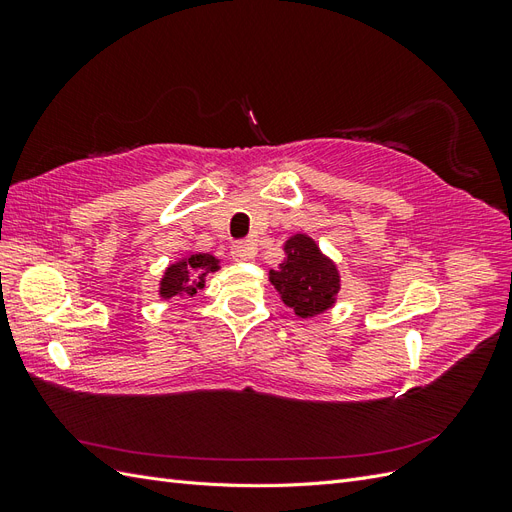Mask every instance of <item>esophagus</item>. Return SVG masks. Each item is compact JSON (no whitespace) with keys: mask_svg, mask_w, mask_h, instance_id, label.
<instances>
[{"mask_svg":"<svg viewBox=\"0 0 512 512\" xmlns=\"http://www.w3.org/2000/svg\"><path fill=\"white\" fill-rule=\"evenodd\" d=\"M230 254L237 262L252 260L256 256V245L252 241H239L230 247Z\"/></svg>","mask_w":512,"mask_h":512,"instance_id":"esophagus-1","label":"esophagus"}]
</instances>
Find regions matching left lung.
I'll return each instance as SVG.
<instances>
[{"label":"left lung","instance_id":"obj_1","mask_svg":"<svg viewBox=\"0 0 512 512\" xmlns=\"http://www.w3.org/2000/svg\"><path fill=\"white\" fill-rule=\"evenodd\" d=\"M284 254L282 265L269 271V282L280 292L284 305L299 318H314L331 309L342 286L335 262L305 232L284 243Z\"/></svg>","mask_w":512,"mask_h":512}]
</instances>
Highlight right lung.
<instances>
[{"instance_id":"obj_1","label":"right lung","mask_w":512,"mask_h":512,"mask_svg":"<svg viewBox=\"0 0 512 512\" xmlns=\"http://www.w3.org/2000/svg\"><path fill=\"white\" fill-rule=\"evenodd\" d=\"M220 269V260L211 254H188L168 265L160 280V297L183 301L205 288L207 277Z\"/></svg>"}]
</instances>
